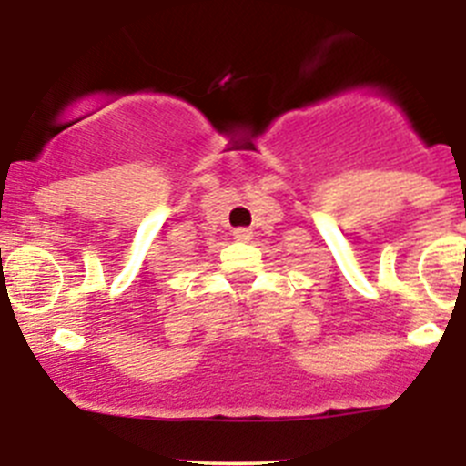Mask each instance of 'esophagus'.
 <instances>
[{
    "instance_id": "1",
    "label": "esophagus",
    "mask_w": 466,
    "mask_h": 466,
    "mask_svg": "<svg viewBox=\"0 0 466 466\" xmlns=\"http://www.w3.org/2000/svg\"><path fill=\"white\" fill-rule=\"evenodd\" d=\"M232 237L237 238V241H250V238H252V229H248V228H238V229H234Z\"/></svg>"
}]
</instances>
